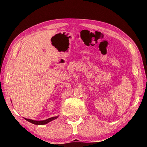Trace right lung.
Instances as JSON below:
<instances>
[{
    "mask_svg": "<svg viewBox=\"0 0 147 147\" xmlns=\"http://www.w3.org/2000/svg\"><path fill=\"white\" fill-rule=\"evenodd\" d=\"M58 117V116L53 117L49 118L48 119H46V120H43V121H34V120H32V119H26V118H24V119L32 124H36V125H43V124H46L48 123H49V122L53 121V120H54V119H56Z\"/></svg>",
    "mask_w": 147,
    "mask_h": 147,
    "instance_id": "right-lung-1",
    "label": "right lung"
}]
</instances>
